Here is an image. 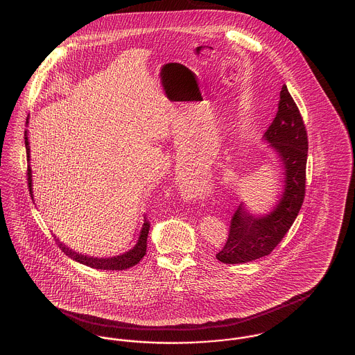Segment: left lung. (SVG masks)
Segmentation results:
<instances>
[{
	"label": "left lung",
	"mask_w": 355,
	"mask_h": 355,
	"mask_svg": "<svg viewBox=\"0 0 355 355\" xmlns=\"http://www.w3.org/2000/svg\"><path fill=\"white\" fill-rule=\"evenodd\" d=\"M263 139L282 164L284 190L268 214L254 216L239 203L230 222L229 238L216 255L223 263H246L269 255L288 232L304 203L307 133L286 85L282 86L278 112Z\"/></svg>",
	"instance_id": "obj_1"
}]
</instances>
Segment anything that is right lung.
<instances>
[{"instance_id":"add662e5","label":"right lung","mask_w":355,"mask_h":355,"mask_svg":"<svg viewBox=\"0 0 355 355\" xmlns=\"http://www.w3.org/2000/svg\"><path fill=\"white\" fill-rule=\"evenodd\" d=\"M28 123H29V119H26V125ZM25 146H26V157H28V162H29L31 161V146H29V139H28V130H25ZM28 185H29V191H31V196L33 200L31 165H28ZM149 229H150V222L148 220L146 216H144V223L133 241V245L126 252L113 255V257H92V255H86V254L77 253V252L67 248L62 242H58V248L71 259H74L83 265H86L89 268L100 269V270H125V269H129V268L137 265L146 254V248H148L146 241H148Z\"/></svg>"}]
</instances>
